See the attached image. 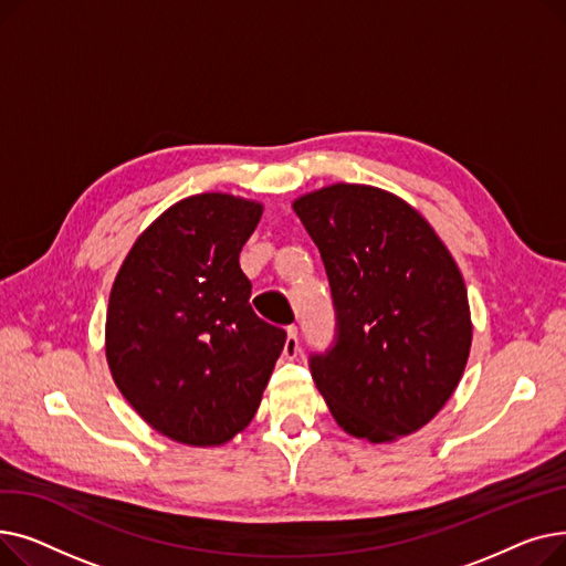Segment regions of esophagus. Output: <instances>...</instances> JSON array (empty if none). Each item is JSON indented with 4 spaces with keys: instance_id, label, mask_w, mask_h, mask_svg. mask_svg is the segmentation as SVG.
Returning a JSON list of instances; mask_svg holds the SVG:
<instances>
[{
    "instance_id": "obj_1",
    "label": "esophagus",
    "mask_w": 566,
    "mask_h": 566,
    "mask_svg": "<svg viewBox=\"0 0 566 566\" xmlns=\"http://www.w3.org/2000/svg\"><path fill=\"white\" fill-rule=\"evenodd\" d=\"M298 353H301L298 328H295V325H289V328H286V342H284V358L293 360Z\"/></svg>"
}]
</instances>
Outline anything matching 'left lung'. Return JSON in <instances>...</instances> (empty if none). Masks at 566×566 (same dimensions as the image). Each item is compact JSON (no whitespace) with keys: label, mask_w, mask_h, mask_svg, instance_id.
Here are the masks:
<instances>
[{"label":"left lung","mask_w":566,"mask_h":566,"mask_svg":"<svg viewBox=\"0 0 566 566\" xmlns=\"http://www.w3.org/2000/svg\"><path fill=\"white\" fill-rule=\"evenodd\" d=\"M337 310V344L310 367L335 422L369 442L429 424L463 376L472 321L450 250L401 197L333 184L293 201Z\"/></svg>","instance_id":"8db88e82"}]
</instances>
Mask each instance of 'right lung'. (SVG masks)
<instances>
[{
    "label": "right lung",
    "mask_w": 566,
    "mask_h": 566,
    "mask_svg": "<svg viewBox=\"0 0 566 566\" xmlns=\"http://www.w3.org/2000/svg\"><path fill=\"white\" fill-rule=\"evenodd\" d=\"M263 203L201 192L169 206L114 277L105 358L139 418L190 448H220L254 418L286 333L250 307L241 250Z\"/></svg>",
    "instance_id": "right-lung-1"
}]
</instances>
